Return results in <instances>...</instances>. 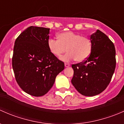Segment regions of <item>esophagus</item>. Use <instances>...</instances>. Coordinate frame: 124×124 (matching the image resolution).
<instances>
[{
	"mask_svg": "<svg viewBox=\"0 0 124 124\" xmlns=\"http://www.w3.org/2000/svg\"><path fill=\"white\" fill-rule=\"evenodd\" d=\"M65 67H70V63H65Z\"/></svg>",
	"mask_w": 124,
	"mask_h": 124,
	"instance_id": "1",
	"label": "esophagus"
}]
</instances>
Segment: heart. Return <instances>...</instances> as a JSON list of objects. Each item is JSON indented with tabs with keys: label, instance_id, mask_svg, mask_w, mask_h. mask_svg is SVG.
<instances>
[{
	"label": "heart",
	"instance_id": "1",
	"mask_svg": "<svg viewBox=\"0 0 124 124\" xmlns=\"http://www.w3.org/2000/svg\"><path fill=\"white\" fill-rule=\"evenodd\" d=\"M57 40L50 38L47 46L50 52L53 56L59 57L67 50L65 54L61 60L69 62L76 59L82 62L88 58L92 50V42L86 37L73 32H64L57 35Z\"/></svg>",
	"mask_w": 124,
	"mask_h": 124
}]
</instances>
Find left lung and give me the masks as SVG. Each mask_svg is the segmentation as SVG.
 Wrapping results in <instances>:
<instances>
[{"instance_id":"8db88e82","label":"left lung","mask_w":124,"mask_h":124,"mask_svg":"<svg viewBox=\"0 0 124 124\" xmlns=\"http://www.w3.org/2000/svg\"><path fill=\"white\" fill-rule=\"evenodd\" d=\"M92 50L83 62L72 65L71 83L84 96L93 97L104 91L110 82L116 67L115 46L100 30L91 35Z\"/></svg>"}]
</instances>
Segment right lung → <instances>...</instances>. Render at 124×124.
Masks as SVG:
<instances>
[{
	"label": "right lung",
	"instance_id": "add662e5",
	"mask_svg": "<svg viewBox=\"0 0 124 124\" xmlns=\"http://www.w3.org/2000/svg\"><path fill=\"white\" fill-rule=\"evenodd\" d=\"M50 29L30 26L15 41L12 68L20 87L26 93L41 97L49 91L64 63L50 52Z\"/></svg>",
	"mask_w": 124,
	"mask_h": 124
}]
</instances>
